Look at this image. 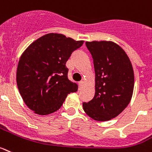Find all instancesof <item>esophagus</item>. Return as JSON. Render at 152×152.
<instances>
[{
  "instance_id": "esophagus-1",
  "label": "esophagus",
  "mask_w": 152,
  "mask_h": 152,
  "mask_svg": "<svg viewBox=\"0 0 152 152\" xmlns=\"http://www.w3.org/2000/svg\"><path fill=\"white\" fill-rule=\"evenodd\" d=\"M83 85H84V81H80L78 83V87H79V90H81L82 88Z\"/></svg>"
}]
</instances>
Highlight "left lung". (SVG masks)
Returning <instances> with one entry per match:
<instances>
[{
    "label": "left lung",
    "mask_w": 152,
    "mask_h": 152,
    "mask_svg": "<svg viewBox=\"0 0 152 152\" xmlns=\"http://www.w3.org/2000/svg\"><path fill=\"white\" fill-rule=\"evenodd\" d=\"M91 54L95 71V94L83 103V109L91 118L100 121L117 117L132 99L134 71L124 50L112 41L85 43Z\"/></svg>",
    "instance_id": "obj_1"
}]
</instances>
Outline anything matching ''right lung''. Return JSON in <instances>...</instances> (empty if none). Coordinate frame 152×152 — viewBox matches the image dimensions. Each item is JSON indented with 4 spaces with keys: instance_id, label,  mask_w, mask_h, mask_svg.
I'll use <instances>...</instances> for the list:
<instances>
[{
    "instance_id": "obj_1",
    "label": "right lung",
    "mask_w": 152,
    "mask_h": 152,
    "mask_svg": "<svg viewBox=\"0 0 152 152\" xmlns=\"http://www.w3.org/2000/svg\"><path fill=\"white\" fill-rule=\"evenodd\" d=\"M83 43L50 33L34 41L22 54L17 85L26 105L34 113L46 115L58 111L67 94L77 91V84L67 78L65 64Z\"/></svg>"
}]
</instances>
